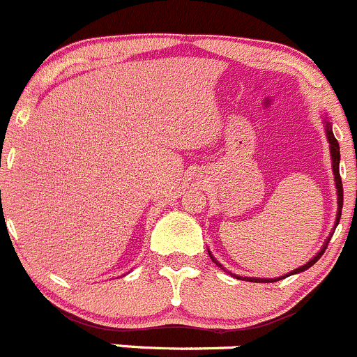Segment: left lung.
<instances>
[{
    "mask_svg": "<svg viewBox=\"0 0 357 357\" xmlns=\"http://www.w3.org/2000/svg\"><path fill=\"white\" fill-rule=\"evenodd\" d=\"M326 137H328V142H330V153H332V161H333V163H332V165H333V175H335L337 194H339V213H337V223H335V225H339V222H340V215H342V206H344L342 178H340V172H339V163H340V148H339V142H337L335 135H333V132H332V125H330L328 122H326ZM328 242H330V238H328V241H326V244L323 245L321 251H319L318 255H316L314 258L310 261V263H306V264H304V266H301V268H296V270L290 271L289 275L301 273V271H306L307 268L313 266V264L316 263V261H318V259L321 258V256H323V252H325V249H326V245H328ZM208 252H209V251H208ZM209 256H211V252H209ZM211 259H213V263L216 264V266H222V264H220L218 261H216L215 258H213V256H211ZM222 270H223V266H222ZM230 275H232V273H230ZM289 275H285V277H289ZM234 277H237V275H234ZM285 277L273 278V280H268V278H245V277H237V278H241V280L258 282V284H268V282H277V280H282V278H285Z\"/></svg>",
    "mask_w": 357,
    "mask_h": 357,
    "instance_id": "8db88e82",
    "label": "left lung"
}]
</instances>
